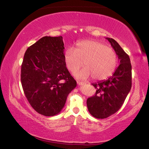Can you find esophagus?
Wrapping results in <instances>:
<instances>
[{"mask_svg":"<svg viewBox=\"0 0 149 149\" xmlns=\"http://www.w3.org/2000/svg\"><path fill=\"white\" fill-rule=\"evenodd\" d=\"M77 84L79 85H85V83H84V82H81V81H77Z\"/></svg>","mask_w":149,"mask_h":149,"instance_id":"1","label":"esophagus"}]
</instances>
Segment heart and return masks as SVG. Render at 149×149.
Returning <instances> with one entry per match:
<instances>
[{
  "label": "heart",
  "mask_w": 149,
  "mask_h": 149,
  "mask_svg": "<svg viewBox=\"0 0 149 149\" xmlns=\"http://www.w3.org/2000/svg\"><path fill=\"white\" fill-rule=\"evenodd\" d=\"M64 60L72 73L85 65L86 68L75 74L79 79H85L92 76L95 80H103L115 71L118 58L114 50L102 42L85 40L77 42L75 49L68 48L65 50Z\"/></svg>",
  "instance_id": "1"
}]
</instances>
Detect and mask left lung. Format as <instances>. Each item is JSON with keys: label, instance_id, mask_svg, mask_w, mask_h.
<instances>
[{"label": "left lung", "instance_id": "8db88e82", "mask_svg": "<svg viewBox=\"0 0 149 149\" xmlns=\"http://www.w3.org/2000/svg\"><path fill=\"white\" fill-rule=\"evenodd\" d=\"M118 55L120 65L107 80L94 83V96L88 98V110L93 117L104 119L115 114L122 107L132 88L130 58L120 45L112 38H106Z\"/></svg>", "mask_w": 149, "mask_h": 149}]
</instances>
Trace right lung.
<instances>
[{"instance_id":"right-lung-1","label":"right lung","mask_w":149,"mask_h":149,"mask_svg":"<svg viewBox=\"0 0 149 149\" xmlns=\"http://www.w3.org/2000/svg\"><path fill=\"white\" fill-rule=\"evenodd\" d=\"M62 36H45L25 52L21 68L24 94L33 108L45 116L61 112L77 83L65 66Z\"/></svg>"}]
</instances>
